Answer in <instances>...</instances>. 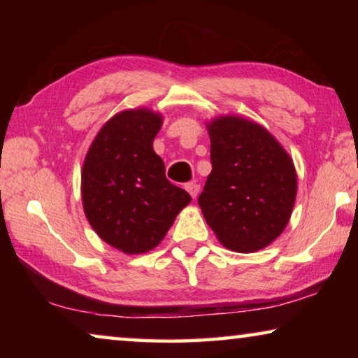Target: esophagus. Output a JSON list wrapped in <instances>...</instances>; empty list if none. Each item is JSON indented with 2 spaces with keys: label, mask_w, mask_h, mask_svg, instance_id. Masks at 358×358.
Segmentation results:
<instances>
[{
  "label": "esophagus",
  "mask_w": 358,
  "mask_h": 358,
  "mask_svg": "<svg viewBox=\"0 0 358 358\" xmlns=\"http://www.w3.org/2000/svg\"><path fill=\"white\" fill-rule=\"evenodd\" d=\"M185 187H186V191L191 194L192 199H196L199 196V191H201V186H199L197 183H187Z\"/></svg>",
  "instance_id": "1"
}]
</instances>
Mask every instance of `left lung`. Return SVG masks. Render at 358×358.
<instances>
[{
    "mask_svg": "<svg viewBox=\"0 0 358 358\" xmlns=\"http://www.w3.org/2000/svg\"><path fill=\"white\" fill-rule=\"evenodd\" d=\"M211 173L199 205L217 240L237 252L270 245L287 226L296 196L294 162L252 121L221 117L208 124Z\"/></svg>",
    "mask_w": 358,
    "mask_h": 358,
    "instance_id": "obj_1",
    "label": "left lung"
}]
</instances>
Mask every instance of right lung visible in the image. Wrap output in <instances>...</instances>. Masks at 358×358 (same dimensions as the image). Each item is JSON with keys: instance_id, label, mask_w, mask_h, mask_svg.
<instances>
[{"instance_id": "obj_1", "label": "right lung", "mask_w": 358, "mask_h": 358, "mask_svg": "<svg viewBox=\"0 0 358 358\" xmlns=\"http://www.w3.org/2000/svg\"><path fill=\"white\" fill-rule=\"evenodd\" d=\"M162 118L148 108L124 110L102 126L82 172V201L99 237L126 254L161 243L191 196L166 178L153 141Z\"/></svg>"}]
</instances>
